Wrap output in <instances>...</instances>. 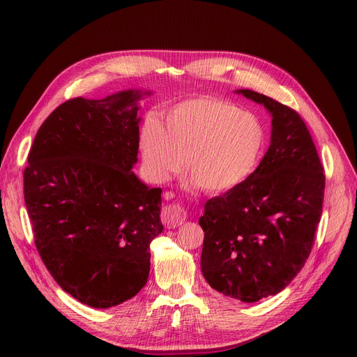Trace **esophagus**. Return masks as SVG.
<instances>
[{"mask_svg": "<svg viewBox=\"0 0 357 357\" xmlns=\"http://www.w3.org/2000/svg\"><path fill=\"white\" fill-rule=\"evenodd\" d=\"M187 218V212L182 208L179 203H172V205H166L161 211V221L167 229H175L181 226Z\"/></svg>", "mask_w": 357, "mask_h": 357, "instance_id": "34e87169", "label": "esophagus"}]
</instances>
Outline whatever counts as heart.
I'll use <instances>...</instances> for the list:
<instances>
[{"label": "heart", "instance_id": "heart-1", "mask_svg": "<svg viewBox=\"0 0 357 357\" xmlns=\"http://www.w3.org/2000/svg\"><path fill=\"white\" fill-rule=\"evenodd\" d=\"M264 130L250 112L220 98H192L173 107L165 128L148 121L140 136L144 160L160 179L184 170L211 195L241 185L256 169Z\"/></svg>", "mask_w": 357, "mask_h": 357}]
</instances>
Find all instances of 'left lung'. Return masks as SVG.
Masks as SVG:
<instances>
[{
  "mask_svg": "<svg viewBox=\"0 0 357 357\" xmlns=\"http://www.w3.org/2000/svg\"><path fill=\"white\" fill-rule=\"evenodd\" d=\"M268 109L271 145L259 167L206 202L200 268L212 289L257 302L286 289L307 261L320 222L324 173L296 110L251 89H238Z\"/></svg>",
  "mask_w": 357,
  "mask_h": 357,
  "instance_id": "left-lung-1",
  "label": "left lung"
}]
</instances>
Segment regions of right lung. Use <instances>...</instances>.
I'll return each instance as SVG.
<instances>
[{
    "instance_id": "right-lung-1",
    "label": "right lung",
    "mask_w": 357,
    "mask_h": 357,
    "mask_svg": "<svg viewBox=\"0 0 357 357\" xmlns=\"http://www.w3.org/2000/svg\"><path fill=\"white\" fill-rule=\"evenodd\" d=\"M144 94L67 100L38 128L24 170L40 257L61 289L93 308L136 296L149 277V243L162 231L161 188L131 170Z\"/></svg>"
}]
</instances>
